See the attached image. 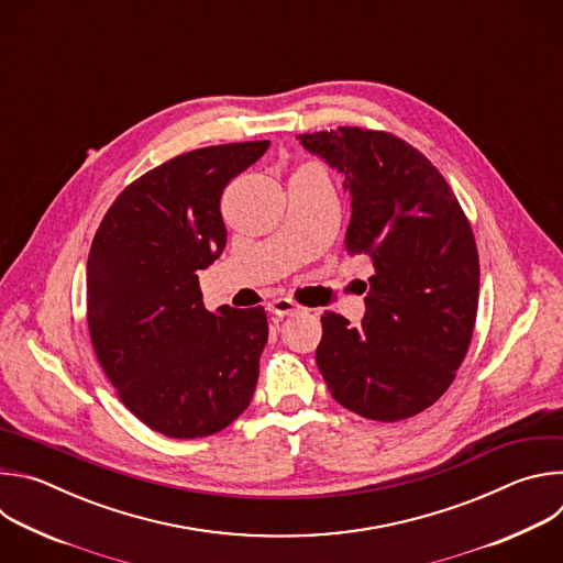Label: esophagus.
I'll return each instance as SVG.
<instances>
[{
  "mask_svg": "<svg viewBox=\"0 0 563 563\" xmlns=\"http://www.w3.org/2000/svg\"><path fill=\"white\" fill-rule=\"evenodd\" d=\"M269 309H272L276 316H289V313H294V311H300L302 307H300L296 300L280 296V298H274V300L269 302Z\"/></svg>",
  "mask_w": 563,
  "mask_h": 563,
  "instance_id": "obj_1",
  "label": "esophagus"
}]
</instances>
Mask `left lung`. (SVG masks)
<instances>
[{
	"instance_id": "left-lung-1",
	"label": "left lung",
	"mask_w": 563,
	"mask_h": 563,
	"mask_svg": "<svg viewBox=\"0 0 563 563\" xmlns=\"http://www.w3.org/2000/svg\"><path fill=\"white\" fill-rule=\"evenodd\" d=\"M345 174L350 254L369 256L365 318L325 311L316 365L354 415L394 423L445 394L478 307V252L465 211L430 159L387 131L339 126L298 135Z\"/></svg>"
}]
</instances>
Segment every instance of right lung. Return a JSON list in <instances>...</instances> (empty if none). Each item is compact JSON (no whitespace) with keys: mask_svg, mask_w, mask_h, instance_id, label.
<instances>
[{"mask_svg":"<svg viewBox=\"0 0 563 563\" xmlns=\"http://www.w3.org/2000/svg\"><path fill=\"white\" fill-rule=\"evenodd\" d=\"M267 146L180 153L133 180L96 231L87 263L91 343L126 410L153 432L209 437L252 404L265 307L209 311L198 272L227 245L224 187Z\"/></svg>","mask_w":563,"mask_h":563,"instance_id":"add662e5","label":"right lung"}]
</instances>
